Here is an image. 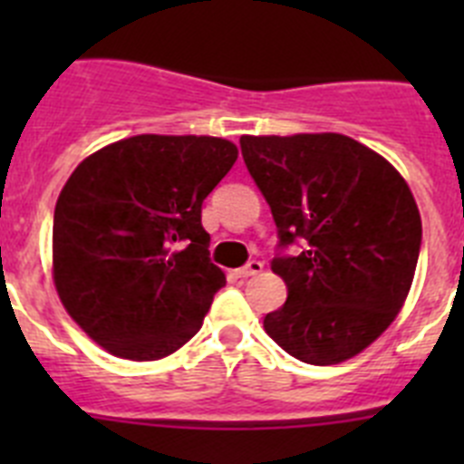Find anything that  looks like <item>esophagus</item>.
Here are the masks:
<instances>
[{
  "instance_id": "34e87169",
  "label": "esophagus",
  "mask_w": 464,
  "mask_h": 464,
  "mask_svg": "<svg viewBox=\"0 0 464 464\" xmlns=\"http://www.w3.org/2000/svg\"><path fill=\"white\" fill-rule=\"evenodd\" d=\"M262 272V262L260 260H251L248 265H244L241 269H237V276L239 278H248V276H256V274Z\"/></svg>"
}]
</instances>
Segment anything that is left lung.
Returning <instances> with one entry per match:
<instances>
[{
	"mask_svg": "<svg viewBox=\"0 0 464 464\" xmlns=\"http://www.w3.org/2000/svg\"><path fill=\"white\" fill-rule=\"evenodd\" d=\"M241 155L272 208L278 246L272 272L288 299L265 332L293 358L337 364L395 321L420 253V213L400 171L343 134L241 137Z\"/></svg>",
	"mask_w": 464,
	"mask_h": 464,
	"instance_id": "left-lung-1",
	"label": "left lung"
}]
</instances>
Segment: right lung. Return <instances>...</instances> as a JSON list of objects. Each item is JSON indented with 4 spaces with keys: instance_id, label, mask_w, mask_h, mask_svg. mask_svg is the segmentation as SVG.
Returning <instances> with one entry per match:
<instances>
[{
    "instance_id": "add662e5",
    "label": "right lung",
    "mask_w": 464,
    "mask_h": 464,
    "mask_svg": "<svg viewBox=\"0 0 464 464\" xmlns=\"http://www.w3.org/2000/svg\"><path fill=\"white\" fill-rule=\"evenodd\" d=\"M218 137L139 134L85 158L57 197L53 278L90 339L125 360L190 342L225 285L202 202L237 162Z\"/></svg>"
}]
</instances>
